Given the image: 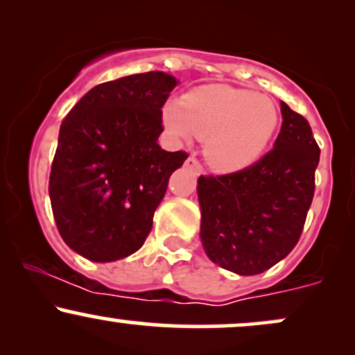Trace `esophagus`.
<instances>
[{
	"instance_id": "obj_1",
	"label": "esophagus",
	"mask_w": 355,
	"mask_h": 355,
	"mask_svg": "<svg viewBox=\"0 0 355 355\" xmlns=\"http://www.w3.org/2000/svg\"><path fill=\"white\" fill-rule=\"evenodd\" d=\"M185 166H187V168H190L193 173H197V175H200V173L203 172V166L200 165V162H198L195 157H189V158H187V160H185Z\"/></svg>"
}]
</instances>
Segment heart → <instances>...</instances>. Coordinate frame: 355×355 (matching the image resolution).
I'll list each match as a JSON object with an SVG mask.
<instances>
[{
    "mask_svg": "<svg viewBox=\"0 0 355 355\" xmlns=\"http://www.w3.org/2000/svg\"><path fill=\"white\" fill-rule=\"evenodd\" d=\"M164 121L175 137L207 140L210 165L220 172H235L266 150L279 112L266 95L218 85L195 89L183 96L182 105H166Z\"/></svg>",
    "mask_w": 355,
    "mask_h": 355,
    "instance_id": "obj_1",
    "label": "heart"
}]
</instances>
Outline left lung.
I'll use <instances>...</instances> for the list:
<instances>
[{
	"instance_id": "1",
	"label": "left lung",
	"mask_w": 355,
	"mask_h": 355,
	"mask_svg": "<svg viewBox=\"0 0 355 355\" xmlns=\"http://www.w3.org/2000/svg\"><path fill=\"white\" fill-rule=\"evenodd\" d=\"M274 148L225 175H200V237L211 262L239 275L262 274L302 235L315 191L320 148L309 121L282 101Z\"/></svg>"
}]
</instances>
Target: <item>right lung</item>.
I'll return each mask as SVG.
<instances>
[{
	"label": "right lung",
	"mask_w": 355,
	"mask_h": 355,
	"mask_svg": "<svg viewBox=\"0 0 355 355\" xmlns=\"http://www.w3.org/2000/svg\"><path fill=\"white\" fill-rule=\"evenodd\" d=\"M177 85L164 71L96 85L61 123L48 189L53 217L64 243L93 262L144 245L170 175L189 157L157 144Z\"/></svg>",
	"instance_id": "right-lung-1"
}]
</instances>
